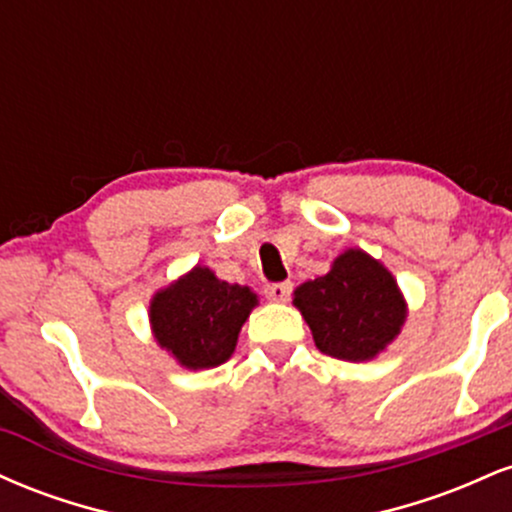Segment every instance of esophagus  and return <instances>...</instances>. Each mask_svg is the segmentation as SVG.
Masks as SVG:
<instances>
[{"instance_id":"obj_1","label":"esophagus","mask_w":512,"mask_h":512,"mask_svg":"<svg viewBox=\"0 0 512 512\" xmlns=\"http://www.w3.org/2000/svg\"><path fill=\"white\" fill-rule=\"evenodd\" d=\"M264 296H267L269 301L284 303L286 298L291 296V284L289 281H276V284H267L264 286Z\"/></svg>"}]
</instances>
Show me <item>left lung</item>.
<instances>
[{"label":"left lung","mask_w":512,"mask_h":512,"mask_svg":"<svg viewBox=\"0 0 512 512\" xmlns=\"http://www.w3.org/2000/svg\"><path fill=\"white\" fill-rule=\"evenodd\" d=\"M322 354L368 361L399 334L404 301L395 279L366 252L346 250L325 276L305 281L293 298Z\"/></svg>","instance_id":"left-lung-1"}]
</instances>
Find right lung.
Instances as JSON below:
<instances>
[{
    "instance_id": "obj_1",
    "label": "right lung",
    "mask_w": 512,
    "mask_h": 512,
    "mask_svg": "<svg viewBox=\"0 0 512 512\" xmlns=\"http://www.w3.org/2000/svg\"><path fill=\"white\" fill-rule=\"evenodd\" d=\"M255 303L257 296L248 286H231L207 267H195L178 284L156 293L151 325L158 344L182 366L214 368L233 354L240 327Z\"/></svg>"
}]
</instances>
